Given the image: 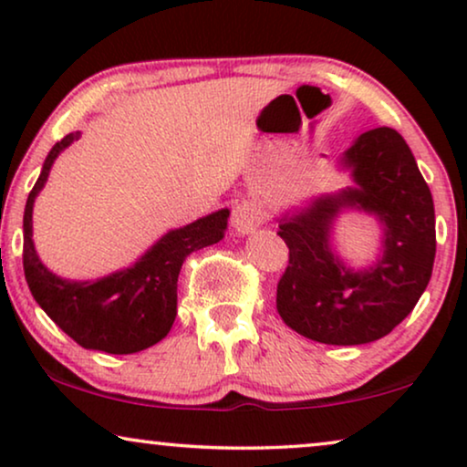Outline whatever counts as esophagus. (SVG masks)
I'll list each match as a JSON object with an SVG mask.
<instances>
[{
    "instance_id": "1",
    "label": "esophagus",
    "mask_w": 467,
    "mask_h": 467,
    "mask_svg": "<svg viewBox=\"0 0 467 467\" xmlns=\"http://www.w3.org/2000/svg\"><path fill=\"white\" fill-rule=\"evenodd\" d=\"M264 221V213L254 202H240L232 213V227L238 234H251Z\"/></svg>"
}]
</instances>
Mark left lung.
Masks as SVG:
<instances>
[{"label":"left lung","mask_w":467,"mask_h":467,"mask_svg":"<svg viewBox=\"0 0 467 467\" xmlns=\"http://www.w3.org/2000/svg\"><path fill=\"white\" fill-rule=\"evenodd\" d=\"M355 189L317 200L280 223L289 265L278 280L276 308L297 334L323 344H368L410 315L431 278L436 214L431 191L406 140L391 127L361 133L344 155ZM344 205H359L386 223V253L374 268L350 273L328 251V229Z\"/></svg>","instance_id":"left-lung-1"}]
</instances>
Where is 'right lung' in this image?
<instances>
[{
    "label": "right lung",
    "instance_id": "obj_1",
    "mask_svg": "<svg viewBox=\"0 0 467 467\" xmlns=\"http://www.w3.org/2000/svg\"><path fill=\"white\" fill-rule=\"evenodd\" d=\"M74 140H78V133H67L53 146L27 197L23 216L25 280L42 310L82 348L104 350L110 355L138 353L168 336L176 318L178 274L184 259L223 240L229 210H219L163 235L130 270L95 283H69L57 278L36 254L31 240V210L36 195L47 182L50 165Z\"/></svg>",
    "mask_w": 467,
    "mask_h": 467
}]
</instances>
